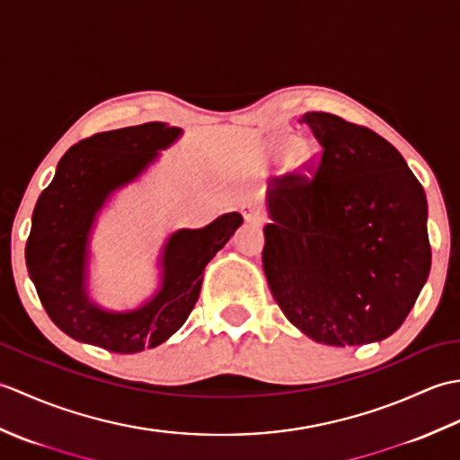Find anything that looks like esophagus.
<instances>
[{"label": "esophagus", "mask_w": 460, "mask_h": 460, "mask_svg": "<svg viewBox=\"0 0 460 460\" xmlns=\"http://www.w3.org/2000/svg\"><path fill=\"white\" fill-rule=\"evenodd\" d=\"M243 217H245L247 223H252V225L265 223V215H262L259 209L251 208V205H245V208H243Z\"/></svg>", "instance_id": "esophagus-1"}]
</instances>
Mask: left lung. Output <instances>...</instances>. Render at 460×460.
Segmentation results:
<instances>
[{
    "mask_svg": "<svg viewBox=\"0 0 460 460\" xmlns=\"http://www.w3.org/2000/svg\"><path fill=\"white\" fill-rule=\"evenodd\" d=\"M322 146L312 175L269 191L262 269L285 316L320 344L361 346L403 324L431 269L427 199L392 144L330 112L300 119Z\"/></svg>",
    "mask_w": 460,
    "mask_h": 460,
    "instance_id": "obj_1",
    "label": "left lung"
}]
</instances>
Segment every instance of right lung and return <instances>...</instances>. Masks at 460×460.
<instances>
[{
    "instance_id": "1",
    "label": "right lung",
    "mask_w": 460,
    "mask_h": 460,
    "mask_svg": "<svg viewBox=\"0 0 460 460\" xmlns=\"http://www.w3.org/2000/svg\"><path fill=\"white\" fill-rule=\"evenodd\" d=\"M180 134L164 122L93 134L66 150L39 195L25 262L49 318L66 336L114 354H136L160 346L191 314L203 269L243 223L239 213L173 233L164 251L162 290L146 306L114 314L96 308L84 292L86 243L96 213Z\"/></svg>"
}]
</instances>
